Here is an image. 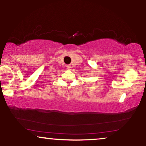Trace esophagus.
Returning a JSON list of instances; mask_svg holds the SVG:
<instances>
[{"label": "esophagus", "instance_id": "esophagus-1", "mask_svg": "<svg viewBox=\"0 0 146 146\" xmlns=\"http://www.w3.org/2000/svg\"><path fill=\"white\" fill-rule=\"evenodd\" d=\"M66 68H67L68 70H71V68H72L71 65H70V64H68V65H67V66H66Z\"/></svg>", "mask_w": 146, "mask_h": 146}]
</instances>
